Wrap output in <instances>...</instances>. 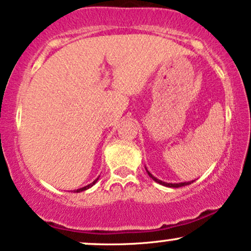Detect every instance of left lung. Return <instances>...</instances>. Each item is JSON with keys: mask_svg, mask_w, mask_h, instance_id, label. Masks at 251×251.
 I'll return each mask as SVG.
<instances>
[{"mask_svg": "<svg viewBox=\"0 0 251 251\" xmlns=\"http://www.w3.org/2000/svg\"><path fill=\"white\" fill-rule=\"evenodd\" d=\"M146 172H147V174L150 175V177H152V179L154 180L155 182L160 183V185H164V186H166V187H172V188H177V187H183V186H187V185H191L192 182H194V181H189V182H181V183H166V182H162L161 180H158V179H156V177L153 176V175L151 174L150 172L147 171V170H146Z\"/></svg>", "mask_w": 251, "mask_h": 251, "instance_id": "obj_1", "label": "left lung"}]
</instances>
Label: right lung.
Returning <instances> with one entry per match:
<instances>
[{
	"mask_svg": "<svg viewBox=\"0 0 251 251\" xmlns=\"http://www.w3.org/2000/svg\"><path fill=\"white\" fill-rule=\"evenodd\" d=\"M98 179H99V177H97V179H96L95 181H93V182H92V183H90V185H87V186H85V187H83V188L76 189V191H75V192H76V193H78V192H83V191H86V189H89V188H90V187H92L93 185H95V183L97 182V180H98Z\"/></svg>",
	"mask_w": 251,
	"mask_h": 251,
	"instance_id": "right-lung-1",
	"label": "right lung"
}]
</instances>
